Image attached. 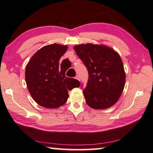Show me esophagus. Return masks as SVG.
Returning <instances> with one entry per match:
<instances>
[{
  "label": "esophagus",
  "mask_w": 153,
  "mask_h": 153,
  "mask_svg": "<svg viewBox=\"0 0 153 153\" xmlns=\"http://www.w3.org/2000/svg\"><path fill=\"white\" fill-rule=\"evenodd\" d=\"M75 79H77V80L80 81V78H79V76H78V75H77V76H76V77H75Z\"/></svg>",
  "instance_id": "obj_1"
}]
</instances>
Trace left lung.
<instances>
[{
    "label": "left lung",
    "instance_id": "8db88e82",
    "mask_svg": "<svg viewBox=\"0 0 153 153\" xmlns=\"http://www.w3.org/2000/svg\"><path fill=\"white\" fill-rule=\"evenodd\" d=\"M74 49L89 75L83 89L86 103L94 109L111 107L119 100L125 85L126 74L120 56L103 45L82 44Z\"/></svg>",
    "mask_w": 153,
    "mask_h": 153
}]
</instances>
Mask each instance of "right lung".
Segmentation results:
<instances>
[{
	"mask_svg": "<svg viewBox=\"0 0 153 153\" xmlns=\"http://www.w3.org/2000/svg\"><path fill=\"white\" fill-rule=\"evenodd\" d=\"M67 50L68 46L56 43L44 46L33 55L26 66L29 92L43 107L57 108L63 105L69 97L68 91L80 86L78 80L65 76L68 61H59Z\"/></svg>",
	"mask_w": 153,
	"mask_h": 153,
	"instance_id": "add662e5",
	"label": "right lung"
}]
</instances>
